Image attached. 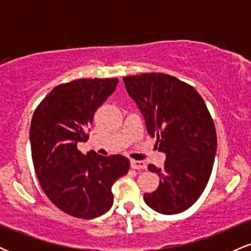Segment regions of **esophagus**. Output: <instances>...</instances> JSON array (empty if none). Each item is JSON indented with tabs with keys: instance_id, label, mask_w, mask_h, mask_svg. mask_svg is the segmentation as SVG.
<instances>
[{
	"instance_id": "34e87169",
	"label": "esophagus",
	"mask_w": 251,
	"mask_h": 251,
	"mask_svg": "<svg viewBox=\"0 0 251 251\" xmlns=\"http://www.w3.org/2000/svg\"><path fill=\"white\" fill-rule=\"evenodd\" d=\"M131 168L133 170H144L146 169L145 162H140V160H131Z\"/></svg>"
}]
</instances>
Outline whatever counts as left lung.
<instances>
[{
	"instance_id": "8db88e82",
	"label": "left lung",
	"mask_w": 251,
	"mask_h": 251,
	"mask_svg": "<svg viewBox=\"0 0 251 251\" xmlns=\"http://www.w3.org/2000/svg\"><path fill=\"white\" fill-rule=\"evenodd\" d=\"M129 97L145 118L149 134L166 154L162 169H148L160 177L159 186L144 201L154 211L175 215L201 197L214 166L217 135L203 98L189 83L164 73L123 77Z\"/></svg>"
}]
</instances>
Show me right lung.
I'll list each match as a JSON object with an SVG mask.
<instances>
[{
    "mask_svg": "<svg viewBox=\"0 0 251 251\" xmlns=\"http://www.w3.org/2000/svg\"><path fill=\"white\" fill-rule=\"evenodd\" d=\"M119 80L76 79L51 89L39 103L30 123V146L40 185L61 211L92 220L113 205L111 188L129 170L120 154H83L76 148L88 140L96 111L117 88Z\"/></svg>",
    "mask_w": 251,
    "mask_h": 251,
    "instance_id": "add662e5",
    "label": "right lung"
}]
</instances>
